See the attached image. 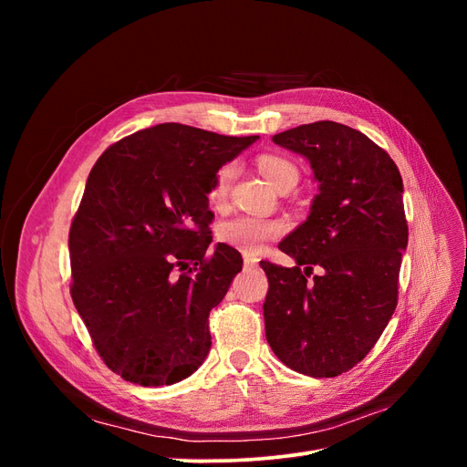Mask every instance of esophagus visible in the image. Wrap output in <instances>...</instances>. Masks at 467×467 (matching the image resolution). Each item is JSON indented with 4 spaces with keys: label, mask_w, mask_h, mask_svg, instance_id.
Instances as JSON below:
<instances>
[{
    "label": "esophagus",
    "mask_w": 467,
    "mask_h": 467,
    "mask_svg": "<svg viewBox=\"0 0 467 467\" xmlns=\"http://www.w3.org/2000/svg\"><path fill=\"white\" fill-rule=\"evenodd\" d=\"M244 265H245V268H255L257 266V259L253 257V255H245L244 257Z\"/></svg>",
    "instance_id": "esophagus-1"
}]
</instances>
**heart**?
<instances>
[{
  "mask_svg": "<svg viewBox=\"0 0 467 467\" xmlns=\"http://www.w3.org/2000/svg\"><path fill=\"white\" fill-rule=\"evenodd\" d=\"M257 167L263 173V177L271 182L275 189L280 187L282 182H294L296 185V181H298V169H296L292 161L280 158V155H261L257 160ZM232 179H234V167L230 163L222 165L208 191L210 204L220 206L225 201ZM278 232H280L278 222L253 218V216H237L218 225V239L225 245L244 251L247 255H253V253H257L261 249L265 242L276 237Z\"/></svg>",
  "mask_w": 467,
  "mask_h": 467,
  "instance_id": "heart-1",
  "label": "heart"
}]
</instances>
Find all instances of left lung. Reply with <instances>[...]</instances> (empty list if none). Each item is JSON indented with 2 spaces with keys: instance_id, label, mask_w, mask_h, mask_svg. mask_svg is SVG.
<instances>
[{
  "instance_id": "1",
  "label": "left lung",
  "mask_w": 467,
  "mask_h": 467,
  "mask_svg": "<svg viewBox=\"0 0 467 467\" xmlns=\"http://www.w3.org/2000/svg\"><path fill=\"white\" fill-rule=\"evenodd\" d=\"M273 142L304 155L319 192L307 220L278 244L296 266L261 261L266 341L288 368L335 378L368 355L398 306L409 235L403 181L368 136L333 120L296 126Z\"/></svg>"
}]
</instances>
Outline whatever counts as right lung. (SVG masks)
<instances>
[{
	"mask_svg": "<svg viewBox=\"0 0 467 467\" xmlns=\"http://www.w3.org/2000/svg\"><path fill=\"white\" fill-rule=\"evenodd\" d=\"M257 138L163 122L93 165L69 228V292L99 357L126 381L171 386L204 362L210 309L244 265L225 244L206 253L208 191Z\"/></svg>",
	"mask_w": 467,
	"mask_h": 467,
	"instance_id": "1",
	"label": "right lung"
}]
</instances>
